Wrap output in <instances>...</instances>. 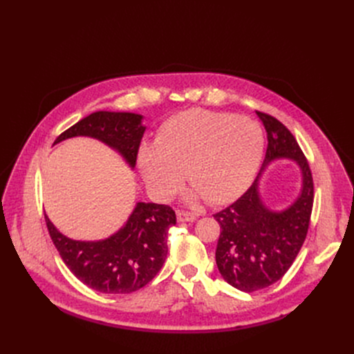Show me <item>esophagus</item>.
<instances>
[{
	"label": "esophagus",
	"mask_w": 354,
	"mask_h": 354,
	"mask_svg": "<svg viewBox=\"0 0 354 354\" xmlns=\"http://www.w3.org/2000/svg\"><path fill=\"white\" fill-rule=\"evenodd\" d=\"M176 218H178V222H192L196 219V216L194 214L185 212V211H178Z\"/></svg>",
	"instance_id": "34e87169"
}]
</instances>
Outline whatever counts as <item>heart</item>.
<instances>
[{
	"instance_id": "b5f03b06",
	"label": "heart",
	"mask_w": 354,
	"mask_h": 354,
	"mask_svg": "<svg viewBox=\"0 0 354 354\" xmlns=\"http://www.w3.org/2000/svg\"><path fill=\"white\" fill-rule=\"evenodd\" d=\"M264 133L251 119L225 111L191 109L167 119L153 145H145L138 166L147 191L171 199L183 176L194 196L219 205L243 192L264 153Z\"/></svg>"
}]
</instances>
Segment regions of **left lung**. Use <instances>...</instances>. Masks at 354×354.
<instances>
[{
	"instance_id": "left-lung-1",
	"label": "left lung",
	"mask_w": 354,
	"mask_h": 354,
	"mask_svg": "<svg viewBox=\"0 0 354 354\" xmlns=\"http://www.w3.org/2000/svg\"><path fill=\"white\" fill-rule=\"evenodd\" d=\"M267 130L268 147L250 189L214 215L221 227L215 259L224 280L252 292L277 283L288 271L307 236L314 187L307 159L290 130L275 118L257 111ZM278 158H291L302 171V191L281 212H271L259 195V178Z\"/></svg>"
}]
</instances>
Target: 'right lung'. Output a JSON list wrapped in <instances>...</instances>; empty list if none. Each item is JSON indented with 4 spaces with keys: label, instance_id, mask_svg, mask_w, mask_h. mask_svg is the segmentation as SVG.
Instances as JSON below:
<instances>
[{
    "label": "right lung",
    "instance_id": "right-lung-1",
    "mask_svg": "<svg viewBox=\"0 0 354 354\" xmlns=\"http://www.w3.org/2000/svg\"><path fill=\"white\" fill-rule=\"evenodd\" d=\"M143 116L127 111H96L63 132L55 143L88 136L107 145L132 167L146 126ZM46 216L53 244L68 270L90 288L104 294H129L142 287L162 268L167 231L176 224L175 211L159 203L138 202L126 224L100 241H76L63 235Z\"/></svg>",
    "mask_w": 354,
    "mask_h": 354
}]
</instances>
